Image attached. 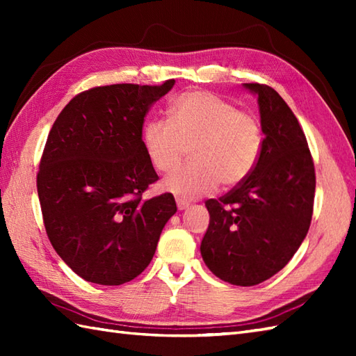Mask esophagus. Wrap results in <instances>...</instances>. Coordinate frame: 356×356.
I'll return each mask as SVG.
<instances>
[{
  "mask_svg": "<svg viewBox=\"0 0 356 356\" xmlns=\"http://www.w3.org/2000/svg\"><path fill=\"white\" fill-rule=\"evenodd\" d=\"M176 203H177V208H179L180 211H184V209H186L188 207H190V203L185 202V200H182V199H177V200H176Z\"/></svg>",
  "mask_w": 356,
  "mask_h": 356,
  "instance_id": "obj_1",
  "label": "esophagus"
}]
</instances>
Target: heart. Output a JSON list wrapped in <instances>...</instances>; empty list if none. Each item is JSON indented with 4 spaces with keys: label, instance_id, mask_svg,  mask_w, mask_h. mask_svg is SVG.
I'll use <instances>...</instances> for the list:
<instances>
[{
    "label": "heart",
    "instance_id": "1",
    "mask_svg": "<svg viewBox=\"0 0 356 356\" xmlns=\"http://www.w3.org/2000/svg\"><path fill=\"white\" fill-rule=\"evenodd\" d=\"M168 120L151 119L142 145L159 172L176 171L190 148L191 162L162 182V190L193 200L218 184L236 186L252 172L261 153L263 130L254 115L213 93L193 90L174 97Z\"/></svg>",
    "mask_w": 356,
    "mask_h": 356
}]
</instances>
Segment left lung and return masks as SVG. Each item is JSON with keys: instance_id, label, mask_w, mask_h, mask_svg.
<instances>
[{"instance_id": "8db88e82", "label": "left lung", "mask_w": 356, "mask_h": 356, "mask_svg": "<svg viewBox=\"0 0 356 356\" xmlns=\"http://www.w3.org/2000/svg\"><path fill=\"white\" fill-rule=\"evenodd\" d=\"M257 95L261 153L243 182L205 207L209 226L200 252L223 282L254 286L282 270L303 243L312 220L315 168L306 136L283 97L264 84Z\"/></svg>"}]
</instances>
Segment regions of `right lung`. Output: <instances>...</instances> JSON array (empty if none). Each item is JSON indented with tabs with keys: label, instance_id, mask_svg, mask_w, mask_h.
Masks as SVG:
<instances>
[{
	"label": "right lung",
	"instance_id": "right-lung-1",
	"mask_svg": "<svg viewBox=\"0 0 356 356\" xmlns=\"http://www.w3.org/2000/svg\"><path fill=\"white\" fill-rule=\"evenodd\" d=\"M172 86L90 88L65 105L49 133L36 177L45 232L87 282L119 286L138 277L176 214L171 193L143 199L159 179L142 145L143 118Z\"/></svg>",
	"mask_w": 356,
	"mask_h": 356
}]
</instances>
